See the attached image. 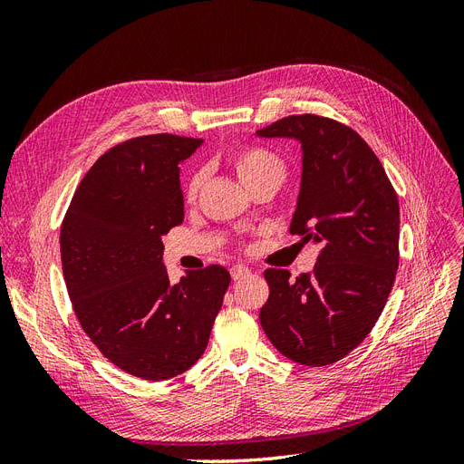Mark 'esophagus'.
Instances as JSON below:
<instances>
[{
  "mask_svg": "<svg viewBox=\"0 0 464 464\" xmlns=\"http://www.w3.org/2000/svg\"><path fill=\"white\" fill-rule=\"evenodd\" d=\"M230 275H232L234 280H244V278H247L251 275V271L247 269L246 265H236V266H232V269H230Z\"/></svg>",
  "mask_w": 464,
  "mask_h": 464,
  "instance_id": "1",
  "label": "esophagus"
}]
</instances>
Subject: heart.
I'll return each mask as SVG.
<instances>
[{
  "mask_svg": "<svg viewBox=\"0 0 464 464\" xmlns=\"http://www.w3.org/2000/svg\"><path fill=\"white\" fill-rule=\"evenodd\" d=\"M232 166L236 174L240 176V179L247 188H251L254 184H257V181L269 176L285 178V172H286L283 159H280L273 149L263 147V145H246L234 150ZM201 186H203V174L201 172L191 174L184 189L188 203H193L198 199Z\"/></svg>",
  "mask_w": 464,
  "mask_h": 464,
  "instance_id": "1",
  "label": "heart"
}]
</instances>
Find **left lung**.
I'll list each match as a JSON object with an SVG mask.
<instances>
[{"label": "left lung", "mask_w": 464, "mask_h": 464, "mask_svg": "<svg viewBox=\"0 0 464 464\" xmlns=\"http://www.w3.org/2000/svg\"><path fill=\"white\" fill-rule=\"evenodd\" d=\"M302 143L304 170L290 234L321 246L312 273L266 269L259 321L280 354L329 366L366 339L399 269V199L370 145L348 125L288 116L257 131Z\"/></svg>", "instance_id": "left-lung-1"}]
</instances>
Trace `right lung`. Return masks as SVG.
<instances>
[{"label":"right lung","mask_w":464,"mask_h":464,"mask_svg":"<svg viewBox=\"0 0 464 464\" xmlns=\"http://www.w3.org/2000/svg\"><path fill=\"white\" fill-rule=\"evenodd\" d=\"M201 139L143 135L106 150L62 222L67 294L82 331L114 366L147 382L189 370L205 353L230 286L208 265L170 285L162 236L184 222L179 162Z\"/></svg>","instance_id":"add662e5"}]
</instances>
